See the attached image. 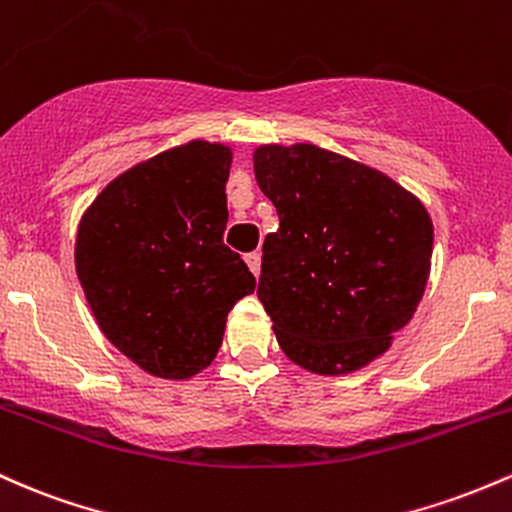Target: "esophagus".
<instances>
[{
  "label": "esophagus",
  "instance_id": "34e87169",
  "mask_svg": "<svg viewBox=\"0 0 512 512\" xmlns=\"http://www.w3.org/2000/svg\"><path fill=\"white\" fill-rule=\"evenodd\" d=\"M244 261H246V266H249V271L258 278V273H261V254H256V251L254 254H246Z\"/></svg>",
  "mask_w": 512,
  "mask_h": 512
}]
</instances>
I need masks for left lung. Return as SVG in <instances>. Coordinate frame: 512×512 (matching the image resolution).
Here are the masks:
<instances>
[{
  "label": "left lung",
  "mask_w": 512,
  "mask_h": 512,
  "mask_svg": "<svg viewBox=\"0 0 512 512\" xmlns=\"http://www.w3.org/2000/svg\"><path fill=\"white\" fill-rule=\"evenodd\" d=\"M254 169L280 220L256 290L280 348L319 375L358 370L421 302L428 210L382 171L314 145L258 147Z\"/></svg>",
  "instance_id": "obj_1"
}]
</instances>
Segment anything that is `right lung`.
<instances>
[{"label":"right lung","instance_id":"right-lung-1","mask_svg":"<svg viewBox=\"0 0 512 512\" xmlns=\"http://www.w3.org/2000/svg\"><path fill=\"white\" fill-rule=\"evenodd\" d=\"M232 152L193 140L108 183L77 232V275L101 331L164 380L215 360L229 309L256 278L227 249Z\"/></svg>","mask_w":512,"mask_h":512}]
</instances>
